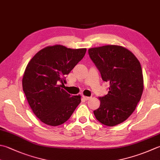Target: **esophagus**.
<instances>
[{
	"label": "esophagus",
	"instance_id": "obj_1",
	"mask_svg": "<svg viewBox=\"0 0 160 160\" xmlns=\"http://www.w3.org/2000/svg\"><path fill=\"white\" fill-rule=\"evenodd\" d=\"M82 98H83V99L84 100V101H89V100L91 98V97H88V96H82Z\"/></svg>",
	"mask_w": 160,
	"mask_h": 160
}]
</instances>
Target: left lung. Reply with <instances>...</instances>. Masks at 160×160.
Instances as JSON below:
<instances>
[{"label": "left lung", "mask_w": 160, "mask_h": 160, "mask_svg": "<svg viewBox=\"0 0 160 160\" xmlns=\"http://www.w3.org/2000/svg\"><path fill=\"white\" fill-rule=\"evenodd\" d=\"M91 59L109 82L107 95L100 97V107L93 111L103 125L114 126L126 121L135 110L143 90L140 62L123 46L107 45L89 49Z\"/></svg>", "instance_id": "8db88e82"}]
</instances>
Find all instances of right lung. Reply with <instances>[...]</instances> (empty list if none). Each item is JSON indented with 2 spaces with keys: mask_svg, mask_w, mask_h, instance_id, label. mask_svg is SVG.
<instances>
[{
  "mask_svg": "<svg viewBox=\"0 0 160 160\" xmlns=\"http://www.w3.org/2000/svg\"><path fill=\"white\" fill-rule=\"evenodd\" d=\"M86 48L47 46L36 53L25 70L22 85L33 113L43 123L57 126L71 117L81 96L62 89L66 76L83 58Z\"/></svg>",
  "mask_w": 160,
  "mask_h": 160,
  "instance_id": "add662e5",
  "label": "right lung"
}]
</instances>
